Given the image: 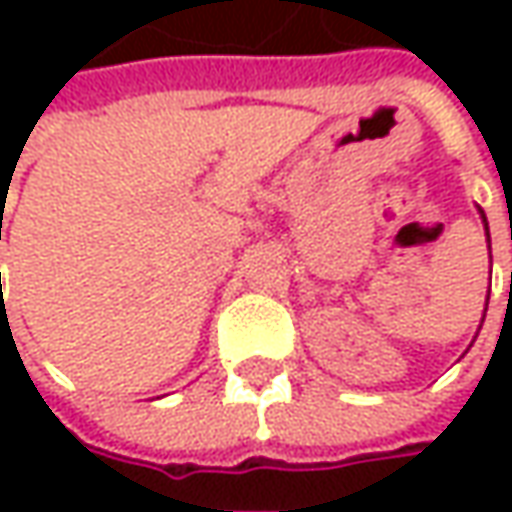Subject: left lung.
I'll use <instances>...</instances> for the list:
<instances>
[{
    "mask_svg": "<svg viewBox=\"0 0 512 512\" xmlns=\"http://www.w3.org/2000/svg\"><path fill=\"white\" fill-rule=\"evenodd\" d=\"M479 213H482V222H484V236H487V247H490V227H487V216H484V210L479 207ZM484 313H487V307H484ZM484 322V319H482Z\"/></svg>",
    "mask_w": 512,
    "mask_h": 512,
    "instance_id": "8db88e82",
    "label": "left lung"
}]
</instances>
